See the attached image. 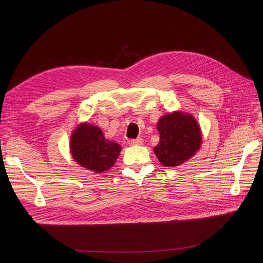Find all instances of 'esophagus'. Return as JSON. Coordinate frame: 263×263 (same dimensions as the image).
Returning a JSON list of instances; mask_svg holds the SVG:
<instances>
[{
	"label": "esophagus",
	"instance_id": "1",
	"mask_svg": "<svg viewBox=\"0 0 263 263\" xmlns=\"http://www.w3.org/2000/svg\"><path fill=\"white\" fill-rule=\"evenodd\" d=\"M129 145H142L143 144V140L142 139H133V140H129L128 141Z\"/></svg>",
	"mask_w": 263,
	"mask_h": 263
}]
</instances>
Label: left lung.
Here are the masks:
<instances>
[{
  "mask_svg": "<svg viewBox=\"0 0 263 263\" xmlns=\"http://www.w3.org/2000/svg\"><path fill=\"white\" fill-rule=\"evenodd\" d=\"M160 143L154 151L164 166H177L189 160L200 147L201 135L191 115L173 113L158 122Z\"/></svg>",
  "mask_w": 263,
  "mask_h": 263,
  "instance_id": "left-lung-1",
  "label": "left lung"
}]
</instances>
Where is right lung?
I'll list each match as a JSON object with an SVG mask.
<instances>
[{
  "mask_svg": "<svg viewBox=\"0 0 263 263\" xmlns=\"http://www.w3.org/2000/svg\"><path fill=\"white\" fill-rule=\"evenodd\" d=\"M71 154L81 166L95 173H103L113 166L120 146L104 139L102 131L88 123L82 124L71 137Z\"/></svg>",
  "mask_w": 263,
  "mask_h": 263,
  "instance_id": "right-lung-1",
  "label": "right lung"
}]
</instances>
